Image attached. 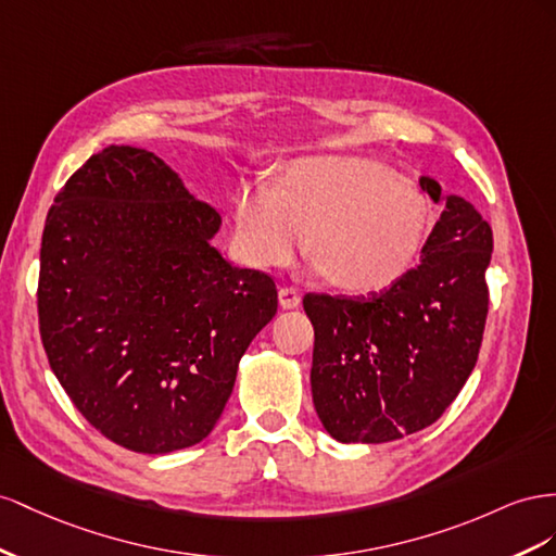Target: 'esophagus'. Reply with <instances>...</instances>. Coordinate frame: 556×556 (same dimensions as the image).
<instances>
[{
  "label": "esophagus",
  "mask_w": 556,
  "mask_h": 556,
  "mask_svg": "<svg viewBox=\"0 0 556 556\" xmlns=\"http://www.w3.org/2000/svg\"><path fill=\"white\" fill-rule=\"evenodd\" d=\"M279 305L283 309H295L300 305V293L293 287H281L279 289Z\"/></svg>",
  "instance_id": "esophagus-1"
}]
</instances>
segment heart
<instances>
[{"mask_svg":"<svg viewBox=\"0 0 556 556\" xmlns=\"http://www.w3.org/2000/svg\"><path fill=\"white\" fill-rule=\"evenodd\" d=\"M431 202L366 157L295 161L281 186H247L235 198L232 244L251 267L289 265L309 249L342 291L370 295L399 283L428 240Z\"/></svg>","mask_w":556,"mask_h":556,"instance_id":"obj_1","label":"heart"}]
</instances>
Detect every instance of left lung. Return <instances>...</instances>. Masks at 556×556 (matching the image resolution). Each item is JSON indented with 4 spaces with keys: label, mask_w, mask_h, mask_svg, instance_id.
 <instances>
[{
    "label": "left lung",
    "mask_w": 556,
    "mask_h": 556,
    "mask_svg": "<svg viewBox=\"0 0 556 556\" xmlns=\"http://www.w3.org/2000/svg\"><path fill=\"white\" fill-rule=\"evenodd\" d=\"M419 186L442 212L417 267L368 298H303L314 326V407L340 442L379 445L431 426L478 363L494 235L464 198H442L428 177Z\"/></svg>",
    "instance_id": "left-lung-1"
}]
</instances>
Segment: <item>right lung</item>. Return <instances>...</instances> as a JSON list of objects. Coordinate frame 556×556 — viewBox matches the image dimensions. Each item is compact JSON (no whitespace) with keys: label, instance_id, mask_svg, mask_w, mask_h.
Listing matches in <instances>:
<instances>
[{"label":"right lung","instance_id":"right-lung-1","mask_svg":"<svg viewBox=\"0 0 556 556\" xmlns=\"http://www.w3.org/2000/svg\"><path fill=\"white\" fill-rule=\"evenodd\" d=\"M218 226L212 204L135 147L90 155L46 216V356L76 409L125 450L207 438L247 346L277 314L275 279L220 256Z\"/></svg>","mask_w":556,"mask_h":556}]
</instances>
